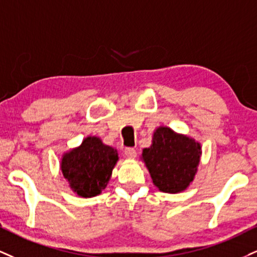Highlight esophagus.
<instances>
[{"mask_svg": "<svg viewBox=\"0 0 257 257\" xmlns=\"http://www.w3.org/2000/svg\"><path fill=\"white\" fill-rule=\"evenodd\" d=\"M124 154H125L126 158H129V159H134L135 157H137V151H135L134 148H132V147H125V150H124Z\"/></svg>", "mask_w": 257, "mask_h": 257, "instance_id": "esophagus-1", "label": "esophagus"}]
</instances>
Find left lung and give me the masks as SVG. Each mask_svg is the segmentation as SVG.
Segmentation results:
<instances>
[{
  "instance_id": "1",
  "label": "left lung",
  "mask_w": 257,
  "mask_h": 257,
  "mask_svg": "<svg viewBox=\"0 0 257 257\" xmlns=\"http://www.w3.org/2000/svg\"><path fill=\"white\" fill-rule=\"evenodd\" d=\"M201 146L193 139L159 126L150 148L142 151L153 183L160 191L176 194L193 182L200 163Z\"/></svg>"
}]
</instances>
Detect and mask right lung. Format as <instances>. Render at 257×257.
Instances as JSON below:
<instances>
[{
	"mask_svg": "<svg viewBox=\"0 0 257 257\" xmlns=\"http://www.w3.org/2000/svg\"><path fill=\"white\" fill-rule=\"evenodd\" d=\"M117 160L116 150L104 145L99 138L88 137L81 146L64 154L61 170L79 196L92 197L105 189Z\"/></svg>",
	"mask_w": 257,
	"mask_h": 257,
	"instance_id": "right-lung-1",
	"label": "right lung"
}]
</instances>
